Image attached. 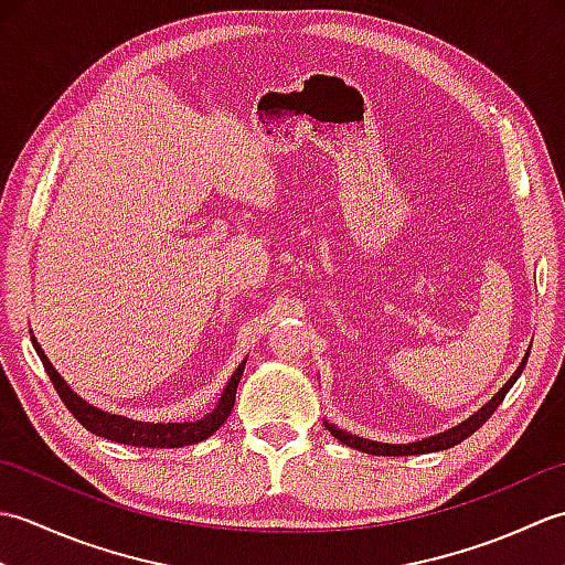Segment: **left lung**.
Wrapping results in <instances>:
<instances>
[{
	"instance_id": "obj_1",
	"label": "left lung",
	"mask_w": 565,
	"mask_h": 565,
	"mask_svg": "<svg viewBox=\"0 0 565 565\" xmlns=\"http://www.w3.org/2000/svg\"><path fill=\"white\" fill-rule=\"evenodd\" d=\"M526 356H530V354H526ZM526 356L522 359V364H520L518 371H514V374L510 376V381L505 383V386H502V388L493 395V398H490V401L481 407V411L473 413L468 419H463L461 425H456V427H451V429H447V431H439V435L427 437V439H423V441H411V444H383V441H371V439H364V437L350 435V431H342V429H338V427L330 425V423H326V427L332 431L334 439H340L342 444H347V447L359 449V451H366V454H374V456H415V454H429V451H441V449L456 447V444L463 441L466 437H471L478 427H483L486 419L498 411V405L502 403V398H505L508 391L514 386V381L520 379L522 369H524V364H526Z\"/></svg>"
}]
</instances>
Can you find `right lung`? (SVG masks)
<instances>
[{
  "instance_id": "right-lung-1",
  "label": "right lung",
  "mask_w": 565,
  "mask_h": 565,
  "mask_svg": "<svg viewBox=\"0 0 565 565\" xmlns=\"http://www.w3.org/2000/svg\"><path fill=\"white\" fill-rule=\"evenodd\" d=\"M31 342H33V350L41 356L47 376L53 381L60 401L67 405V411L77 417V423L82 427H87L92 435L97 437L111 439L118 444H130V447H148V449H177V447H189V444H199L203 439H209L213 431L225 423L227 415H231L235 405L237 383L243 379L245 362H247L245 359V362L235 369V374L223 388L218 405H215L213 411L209 415H203L201 419H194V423H138V419H130L124 415L104 413L99 407L82 401L79 395L67 386L65 379L57 374L55 366L51 364V359H47L45 352L41 350L39 340L31 338Z\"/></svg>"
}]
</instances>
